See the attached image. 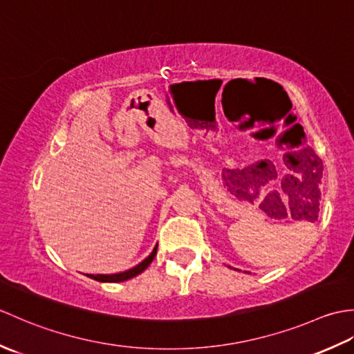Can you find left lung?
Listing matches in <instances>:
<instances>
[{
	"mask_svg": "<svg viewBox=\"0 0 354 354\" xmlns=\"http://www.w3.org/2000/svg\"><path fill=\"white\" fill-rule=\"evenodd\" d=\"M299 170L304 171L306 175H307V178H310V183H309V185H307V189H306L307 192H304L303 196H306V194H307V196H309V194L315 193V194H317V199H321L319 198L321 196L319 181H321V178H322V162L318 160V156L315 155V153L307 156L306 160H304V162H301V167H299ZM317 212H319V209H317Z\"/></svg>",
	"mask_w": 354,
	"mask_h": 354,
	"instance_id": "obj_1",
	"label": "left lung"
}]
</instances>
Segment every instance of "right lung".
Segmentation results:
<instances>
[{
  "instance_id": "right-lung-1",
  "label": "right lung",
  "mask_w": 354,
  "mask_h": 354,
  "mask_svg": "<svg viewBox=\"0 0 354 354\" xmlns=\"http://www.w3.org/2000/svg\"><path fill=\"white\" fill-rule=\"evenodd\" d=\"M156 248H158V243H156V246L153 248V251L150 252L149 257H146L145 260H142L141 263H138L137 266H133L132 269L124 270V272L109 274V275H106V274H97V275H94V274H86V277L93 278V280H97V281H102V283H120V281L129 280V278H133V277L140 275V274L142 272V270H145V269L150 265V263H152V260L155 259V255H156Z\"/></svg>"
}]
</instances>
